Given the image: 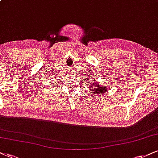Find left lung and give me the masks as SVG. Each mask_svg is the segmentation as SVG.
<instances>
[{"instance_id":"1","label":"left lung","mask_w":158,"mask_h":158,"mask_svg":"<svg viewBox=\"0 0 158 158\" xmlns=\"http://www.w3.org/2000/svg\"><path fill=\"white\" fill-rule=\"evenodd\" d=\"M97 78H95L94 79L91 78L90 81L88 85H89V88L92 95H95L96 97H98V96H100V94L106 93V91L108 88L104 87L103 85H101L99 82H97ZM87 86H88V85H87Z\"/></svg>"}]
</instances>
